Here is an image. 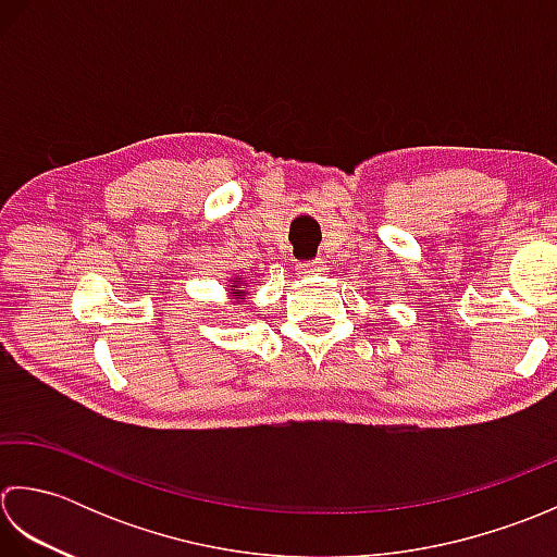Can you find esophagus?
<instances>
[{
  "instance_id": "obj_1",
  "label": "esophagus",
  "mask_w": 557,
  "mask_h": 557,
  "mask_svg": "<svg viewBox=\"0 0 557 557\" xmlns=\"http://www.w3.org/2000/svg\"><path fill=\"white\" fill-rule=\"evenodd\" d=\"M322 269H324V264L317 262V259H314V262H300L298 264V274H302V276H317Z\"/></svg>"
}]
</instances>
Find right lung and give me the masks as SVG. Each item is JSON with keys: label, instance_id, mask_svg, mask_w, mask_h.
I'll list each match as a JSON object with an SVG mask.
<instances>
[{"label": "right lung", "instance_id": "add662e5", "mask_svg": "<svg viewBox=\"0 0 557 557\" xmlns=\"http://www.w3.org/2000/svg\"><path fill=\"white\" fill-rule=\"evenodd\" d=\"M228 290H231V298L237 300V305H247V293H249V288L243 286L240 278L233 276V286H228Z\"/></svg>", "mask_w": 557, "mask_h": 557}]
</instances>
